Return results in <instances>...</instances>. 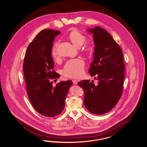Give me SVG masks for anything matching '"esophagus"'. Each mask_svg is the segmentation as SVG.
<instances>
[{
	"label": "esophagus",
	"instance_id": "obj_1",
	"mask_svg": "<svg viewBox=\"0 0 147 147\" xmlns=\"http://www.w3.org/2000/svg\"><path fill=\"white\" fill-rule=\"evenodd\" d=\"M73 83L74 84H77V82H78V81H77V80H72Z\"/></svg>",
	"mask_w": 147,
	"mask_h": 147
}]
</instances>
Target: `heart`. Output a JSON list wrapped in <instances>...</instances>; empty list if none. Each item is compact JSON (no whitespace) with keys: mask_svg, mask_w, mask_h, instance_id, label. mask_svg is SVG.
<instances>
[{"mask_svg":"<svg viewBox=\"0 0 147 147\" xmlns=\"http://www.w3.org/2000/svg\"><path fill=\"white\" fill-rule=\"evenodd\" d=\"M69 38L72 43L77 47L82 46L86 41V37L84 35L77 31L71 32L69 35ZM57 46L58 43H56L52 51V56L54 60H56L59 57L57 51ZM82 50L84 53L90 54L93 52L94 47L90 43H86L82 46ZM84 67V61L82 58L71 59L65 63L63 69V74L69 78H78L83 74Z\"/></svg>","mask_w":147,"mask_h":147,"instance_id":"1","label":"heart"}]
</instances>
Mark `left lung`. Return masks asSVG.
<instances>
[{
  "mask_svg": "<svg viewBox=\"0 0 147 147\" xmlns=\"http://www.w3.org/2000/svg\"><path fill=\"white\" fill-rule=\"evenodd\" d=\"M93 34L94 59L89 73L97 83L90 80L78 82L84 93V104L91 113L101 115L117 104L123 93L125 66L123 52L110 34L103 28L88 30Z\"/></svg>",
  "mask_w": 147,
  "mask_h": 147,
  "instance_id": "1",
  "label": "left lung"
}]
</instances>
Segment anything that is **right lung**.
<instances>
[{
	"label": "right lung",
	"instance_id": "1",
	"mask_svg": "<svg viewBox=\"0 0 147 147\" xmlns=\"http://www.w3.org/2000/svg\"><path fill=\"white\" fill-rule=\"evenodd\" d=\"M60 33L50 29L40 32L29 44L23 64L29 100L37 112L49 117L63 112L65 98L72 86L70 80L60 82L55 87L52 82L59 77L54 70L51 53L55 37Z\"/></svg>",
	"mask_w": 147,
	"mask_h": 147
}]
</instances>
